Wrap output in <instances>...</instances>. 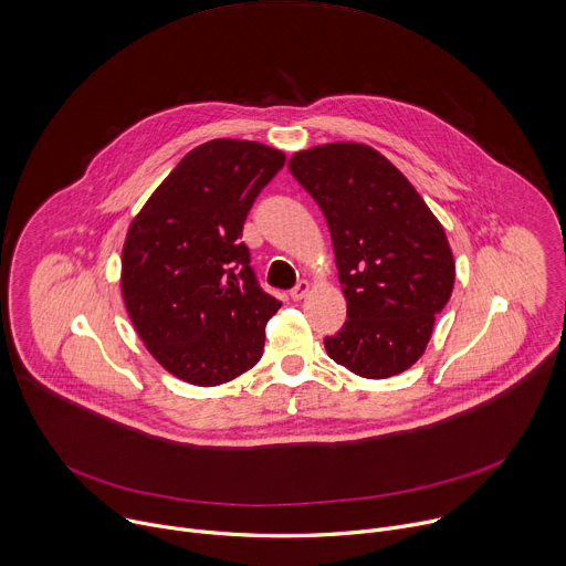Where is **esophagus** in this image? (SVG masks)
<instances>
[{
    "label": "esophagus",
    "mask_w": 566,
    "mask_h": 566,
    "mask_svg": "<svg viewBox=\"0 0 566 566\" xmlns=\"http://www.w3.org/2000/svg\"><path fill=\"white\" fill-rule=\"evenodd\" d=\"M308 293H311V282L302 280V282L291 291V297H293L295 302H300V300H304Z\"/></svg>",
    "instance_id": "34e87169"
}]
</instances>
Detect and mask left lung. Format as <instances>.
Wrapping results in <instances>:
<instances>
[{"mask_svg": "<svg viewBox=\"0 0 566 566\" xmlns=\"http://www.w3.org/2000/svg\"><path fill=\"white\" fill-rule=\"evenodd\" d=\"M289 168L326 218L346 297L348 319L324 339L328 357L366 380L411 368L453 293L455 260L442 224L366 144L297 150Z\"/></svg>", "mask_w": 566, "mask_h": 566, "instance_id": "obj_1", "label": "left lung"}]
</instances>
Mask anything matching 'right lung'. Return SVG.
<instances>
[{
  "mask_svg": "<svg viewBox=\"0 0 566 566\" xmlns=\"http://www.w3.org/2000/svg\"><path fill=\"white\" fill-rule=\"evenodd\" d=\"M286 155L211 139L186 153L133 218L122 297L148 353L175 378L218 387L253 368L282 306L258 286L244 220Z\"/></svg>",
  "mask_w": 566,
  "mask_h": 566,
  "instance_id": "add662e5",
  "label": "right lung"
}]
</instances>
